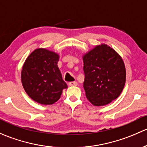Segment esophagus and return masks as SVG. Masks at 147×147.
I'll return each mask as SVG.
<instances>
[{
	"instance_id": "esophagus-1",
	"label": "esophagus",
	"mask_w": 147,
	"mask_h": 147,
	"mask_svg": "<svg viewBox=\"0 0 147 147\" xmlns=\"http://www.w3.org/2000/svg\"><path fill=\"white\" fill-rule=\"evenodd\" d=\"M69 85L70 86H76L78 85V83L76 81H72V82H69Z\"/></svg>"
}]
</instances>
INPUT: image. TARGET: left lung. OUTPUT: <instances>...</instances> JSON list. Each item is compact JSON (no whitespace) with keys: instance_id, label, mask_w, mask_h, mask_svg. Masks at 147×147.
<instances>
[{"instance_id":"obj_1","label":"left lung","mask_w":147,"mask_h":147,"mask_svg":"<svg viewBox=\"0 0 147 147\" xmlns=\"http://www.w3.org/2000/svg\"><path fill=\"white\" fill-rule=\"evenodd\" d=\"M84 88L86 98L95 106H102L119 97L126 81L125 63L113 48L97 45L84 54Z\"/></svg>"}]
</instances>
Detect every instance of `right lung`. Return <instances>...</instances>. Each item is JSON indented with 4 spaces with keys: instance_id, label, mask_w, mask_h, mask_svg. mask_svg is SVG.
<instances>
[{
    "instance_id": "obj_1",
    "label": "right lung",
    "mask_w": 147,
    "mask_h": 147,
    "mask_svg": "<svg viewBox=\"0 0 147 147\" xmlns=\"http://www.w3.org/2000/svg\"><path fill=\"white\" fill-rule=\"evenodd\" d=\"M57 53L40 48L33 51L22 66L21 81L25 92L33 100L51 105L61 97L68 86L62 79Z\"/></svg>"
}]
</instances>
